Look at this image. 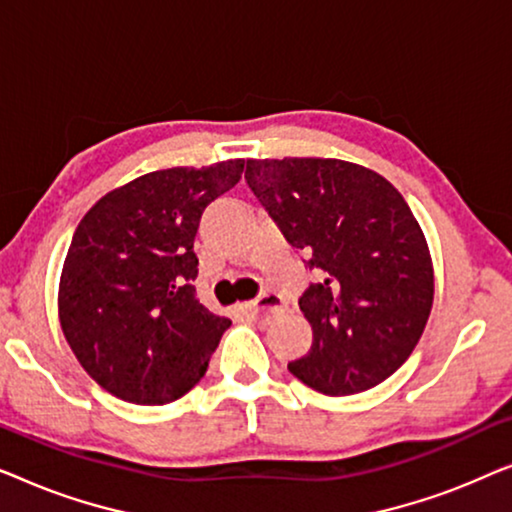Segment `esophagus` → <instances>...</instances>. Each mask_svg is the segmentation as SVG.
Wrapping results in <instances>:
<instances>
[{
    "mask_svg": "<svg viewBox=\"0 0 512 512\" xmlns=\"http://www.w3.org/2000/svg\"><path fill=\"white\" fill-rule=\"evenodd\" d=\"M244 312L249 314V317H256V319H268V317H275V314H279L284 310V300L275 296V293H265V296H261L258 300H254V303H247L242 307Z\"/></svg>",
    "mask_w": 512,
    "mask_h": 512,
    "instance_id": "esophagus-1",
    "label": "esophagus"
}]
</instances>
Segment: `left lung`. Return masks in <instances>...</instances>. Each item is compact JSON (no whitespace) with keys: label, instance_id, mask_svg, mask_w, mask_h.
Instances as JSON below:
<instances>
[{"label":"left lung","instance_id":"1","mask_svg":"<svg viewBox=\"0 0 512 512\" xmlns=\"http://www.w3.org/2000/svg\"><path fill=\"white\" fill-rule=\"evenodd\" d=\"M244 179L319 272L298 300L312 347L291 373L328 396L387 380L433 305L429 244L408 202L377 172L335 158L247 160Z\"/></svg>","mask_w":512,"mask_h":512}]
</instances>
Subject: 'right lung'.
Masks as SVG:
<instances>
[{
	"label": "right lung",
	"instance_id": "add662e5",
	"mask_svg": "<svg viewBox=\"0 0 512 512\" xmlns=\"http://www.w3.org/2000/svg\"><path fill=\"white\" fill-rule=\"evenodd\" d=\"M244 160L170 167L95 202L60 275L62 333L83 370L109 394L165 405L207 373L230 319L195 298L200 216L242 179Z\"/></svg>",
	"mask_w": 512,
	"mask_h": 512
}]
</instances>
